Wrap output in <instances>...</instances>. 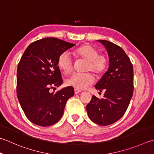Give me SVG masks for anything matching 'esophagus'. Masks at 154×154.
<instances>
[{
    "mask_svg": "<svg viewBox=\"0 0 154 154\" xmlns=\"http://www.w3.org/2000/svg\"><path fill=\"white\" fill-rule=\"evenodd\" d=\"M81 91L79 89H75V94H78V93H81Z\"/></svg>",
    "mask_w": 154,
    "mask_h": 154,
    "instance_id": "34e87169",
    "label": "esophagus"
}]
</instances>
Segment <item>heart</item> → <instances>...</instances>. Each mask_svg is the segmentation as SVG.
I'll return each mask as SVG.
<instances>
[{
    "label": "heart",
    "mask_w": 154,
    "mask_h": 154,
    "mask_svg": "<svg viewBox=\"0 0 154 154\" xmlns=\"http://www.w3.org/2000/svg\"><path fill=\"white\" fill-rule=\"evenodd\" d=\"M75 57L87 60L85 71H91L97 75H101L107 71L109 59L104 54L99 53V51L89 45H84L73 52ZM57 65L65 74H68L73 69V59L68 51L60 54L57 59ZM95 82L94 75L91 72L75 73L67 80V84L77 89H85Z\"/></svg>",
    "instance_id": "1"
}]
</instances>
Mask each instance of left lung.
Instances as JSON below:
<instances>
[{"mask_svg":"<svg viewBox=\"0 0 154 154\" xmlns=\"http://www.w3.org/2000/svg\"><path fill=\"white\" fill-rule=\"evenodd\" d=\"M99 41L107 51L109 67L95 87L105 94L103 98L93 95L86 109L91 121L109 125L118 121L129 106L134 91V69L122 47L108 41Z\"/></svg>","mask_w":154,"mask_h":154,"instance_id":"8db88e82","label":"left lung"}]
</instances>
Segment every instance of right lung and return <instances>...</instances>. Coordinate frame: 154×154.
<instances>
[{"instance_id":"obj_1","label":"right lung","mask_w":154,"mask_h":154,"mask_svg":"<svg viewBox=\"0 0 154 154\" xmlns=\"http://www.w3.org/2000/svg\"><path fill=\"white\" fill-rule=\"evenodd\" d=\"M75 44L57 38H44L26 48L18 65L17 95L30 122L46 127L55 124L64 112L66 102L74 95L73 87L55 93L63 83L57 59L60 54Z\"/></svg>"}]
</instances>
